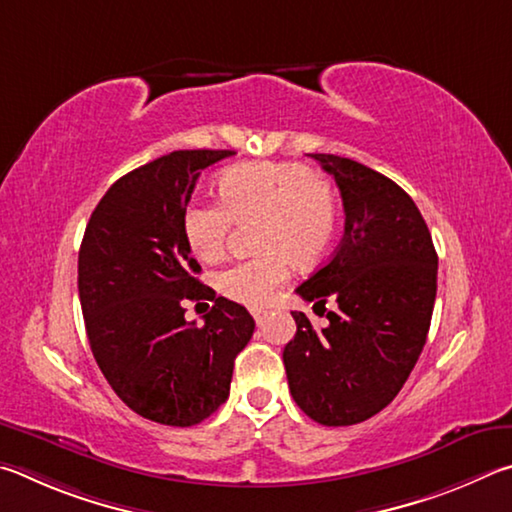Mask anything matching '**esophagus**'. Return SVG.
I'll return each mask as SVG.
<instances>
[{"label": "esophagus", "mask_w": 512, "mask_h": 512, "mask_svg": "<svg viewBox=\"0 0 512 512\" xmlns=\"http://www.w3.org/2000/svg\"><path fill=\"white\" fill-rule=\"evenodd\" d=\"M251 315H254V321H256L258 326H263L265 319H267V310H254V312H251Z\"/></svg>", "instance_id": "1"}]
</instances>
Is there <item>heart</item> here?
Wrapping results in <instances>:
<instances>
[{"instance_id": "b5f03b06", "label": "heart", "mask_w": 512, "mask_h": 512, "mask_svg": "<svg viewBox=\"0 0 512 512\" xmlns=\"http://www.w3.org/2000/svg\"><path fill=\"white\" fill-rule=\"evenodd\" d=\"M220 206L188 204L182 231L200 261H218L231 222L256 220L254 245L261 254L231 265L218 288L249 308H263L288 281L292 263L315 265L335 238L337 188L326 175L297 161H247L215 179Z\"/></svg>"}]
</instances>
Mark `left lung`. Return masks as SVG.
<instances>
[{"mask_svg": "<svg viewBox=\"0 0 512 512\" xmlns=\"http://www.w3.org/2000/svg\"><path fill=\"white\" fill-rule=\"evenodd\" d=\"M335 177L344 238L297 294L317 306L337 301L315 330L292 312L297 335L285 346L290 393L326 427L357 425L398 396L427 342L438 256L414 200L378 170L337 155H310Z\"/></svg>", "mask_w": 512, "mask_h": 512, "instance_id": "8db88e82", "label": "left lung"}]
</instances>
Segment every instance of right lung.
<instances>
[{
	"mask_svg": "<svg viewBox=\"0 0 512 512\" xmlns=\"http://www.w3.org/2000/svg\"><path fill=\"white\" fill-rule=\"evenodd\" d=\"M233 150H175L110 186L78 251V294L94 360L139 416L191 427L229 398L233 360L254 335L249 312L200 283L182 231L197 177ZM184 300H213L205 326Z\"/></svg>",
	"mask_w": 512,
	"mask_h": 512,
	"instance_id": "add662e5",
	"label": "right lung"
}]
</instances>
